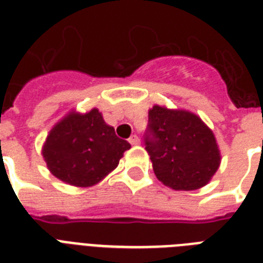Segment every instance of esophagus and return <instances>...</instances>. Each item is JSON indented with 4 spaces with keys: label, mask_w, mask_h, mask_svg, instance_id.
<instances>
[{
    "label": "esophagus",
    "mask_w": 263,
    "mask_h": 263,
    "mask_svg": "<svg viewBox=\"0 0 263 263\" xmlns=\"http://www.w3.org/2000/svg\"><path fill=\"white\" fill-rule=\"evenodd\" d=\"M129 142L132 145H137V144H140V138H138L136 134H132L129 138Z\"/></svg>",
    "instance_id": "1"
}]
</instances>
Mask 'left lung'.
Here are the masks:
<instances>
[{"label": "left lung", "mask_w": 263, "mask_h": 263, "mask_svg": "<svg viewBox=\"0 0 263 263\" xmlns=\"http://www.w3.org/2000/svg\"><path fill=\"white\" fill-rule=\"evenodd\" d=\"M144 140L155 175L174 190L202 187L220 165L215 134L190 111L153 106Z\"/></svg>", "instance_id": "left-lung-1"}]
</instances>
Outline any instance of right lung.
Returning a JSON list of instances; mask_svg holds the SVG:
<instances>
[{
	"instance_id": "add662e5",
	"label": "right lung",
	"mask_w": 263,
	"mask_h": 263,
	"mask_svg": "<svg viewBox=\"0 0 263 263\" xmlns=\"http://www.w3.org/2000/svg\"><path fill=\"white\" fill-rule=\"evenodd\" d=\"M130 149L126 140L115 134L98 108L80 114L72 111L57 123L42 149L52 175L65 183L93 186L118 167L123 152Z\"/></svg>"
}]
</instances>
